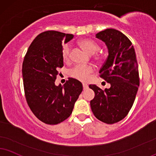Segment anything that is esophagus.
Returning <instances> with one entry per match:
<instances>
[{"label": "esophagus", "mask_w": 156, "mask_h": 156, "mask_svg": "<svg viewBox=\"0 0 156 156\" xmlns=\"http://www.w3.org/2000/svg\"><path fill=\"white\" fill-rule=\"evenodd\" d=\"M82 86H83V89L86 90L88 87V85L86 83H82Z\"/></svg>", "instance_id": "esophagus-1"}]
</instances>
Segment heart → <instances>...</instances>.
Returning <instances> with one entry per match:
<instances>
[{"instance_id":"obj_1","label":"heart","mask_w":156,"mask_h":156,"mask_svg":"<svg viewBox=\"0 0 156 156\" xmlns=\"http://www.w3.org/2000/svg\"><path fill=\"white\" fill-rule=\"evenodd\" d=\"M79 44L87 53L90 55L95 54L99 51L100 46L96 42L90 39H84L80 40ZM62 58L64 62H68L70 60V47L69 45H65L63 48ZM99 58V57H96ZM94 69L92 66H85V65H76L70 72V75L73 78L80 80L82 82H85L89 79L90 75L93 72Z\"/></svg>"}]
</instances>
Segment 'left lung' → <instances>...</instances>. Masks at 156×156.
<instances>
[{
  "instance_id": "obj_1",
  "label": "left lung",
  "mask_w": 156,
  "mask_h": 156,
  "mask_svg": "<svg viewBox=\"0 0 156 156\" xmlns=\"http://www.w3.org/2000/svg\"><path fill=\"white\" fill-rule=\"evenodd\" d=\"M95 36L108 48V55L99 73L111 87L103 90L90 84L95 92L90 107L96 118L111 124L122 120L133 105L140 85L137 61L131 41L122 32L106 29Z\"/></svg>"
}]
</instances>
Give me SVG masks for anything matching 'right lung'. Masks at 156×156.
I'll use <instances>...</instances> for the list:
<instances>
[{"label":"right lung","mask_w":156,"mask_h":156,"mask_svg":"<svg viewBox=\"0 0 156 156\" xmlns=\"http://www.w3.org/2000/svg\"><path fill=\"white\" fill-rule=\"evenodd\" d=\"M74 35L57 31L42 32L34 38L22 64L24 93L34 116L47 124H57L72 114L75 102L83 89L78 80L69 78L61 86L55 80L62 68V43Z\"/></svg>","instance_id":"add662e5"}]
</instances>
